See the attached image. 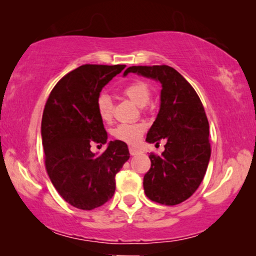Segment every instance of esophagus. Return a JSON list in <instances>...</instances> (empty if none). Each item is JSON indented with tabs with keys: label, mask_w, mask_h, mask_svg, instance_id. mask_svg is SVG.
I'll list each match as a JSON object with an SVG mask.
<instances>
[{
	"label": "esophagus",
	"mask_w": 256,
	"mask_h": 256,
	"mask_svg": "<svg viewBox=\"0 0 256 256\" xmlns=\"http://www.w3.org/2000/svg\"><path fill=\"white\" fill-rule=\"evenodd\" d=\"M129 152H130L132 156H135V155H138V154H141L138 149H135V148H129Z\"/></svg>",
	"instance_id": "34e87169"
}]
</instances>
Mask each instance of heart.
I'll return each mask as SVG.
<instances>
[{
    "label": "heart",
    "instance_id": "1",
    "mask_svg": "<svg viewBox=\"0 0 256 256\" xmlns=\"http://www.w3.org/2000/svg\"><path fill=\"white\" fill-rule=\"evenodd\" d=\"M124 93L138 107L146 106L152 98L149 86L143 82H130L124 87ZM96 110L101 120H110L112 113H113V101L107 93H101L96 98ZM144 129V124H121L114 128L113 136L118 141L128 143V144H136L141 138Z\"/></svg>",
    "mask_w": 256,
    "mask_h": 256
}]
</instances>
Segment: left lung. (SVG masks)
<instances>
[{"label":"left lung","instance_id":"obj_1","mask_svg":"<svg viewBox=\"0 0 256 256\" xmlns=\"http://www.w3.org/2000/svg\"><path fill=\"white\" fill-rule=\"evenodd\" d=\"M128 73L152 79L162 86L158 114L146 141L155 146L160 140L166 143L162 155L149 156L152 168L143 178L146 197L160 204H180L200 185L211 156L204 107L194 87L170 66H132L124 76Z\"/></svg>","mask_w":256,"mask_h":256}]
</instances>
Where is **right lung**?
<instances>
[{
  "mask_svg": "<svg viewBox=\"0 0 256 256\" xmlns=\"http://www.w3.org/2000/svg\"><path fill=\"white\" fill-rule=\"evenodd\" d=\"M126 65H82L54 87L42 118L45 166L58 194L80 210L104 205L115 192V174L129 160L124 142L110 141L101 156L93 142L106 144L107 132L96 110L101 90Z\"/></svg>",
  "mask_w": 256,
  "mask_h": 256,
  "instance_id": "1",
  "label": "right lung"
}]
</instances>
